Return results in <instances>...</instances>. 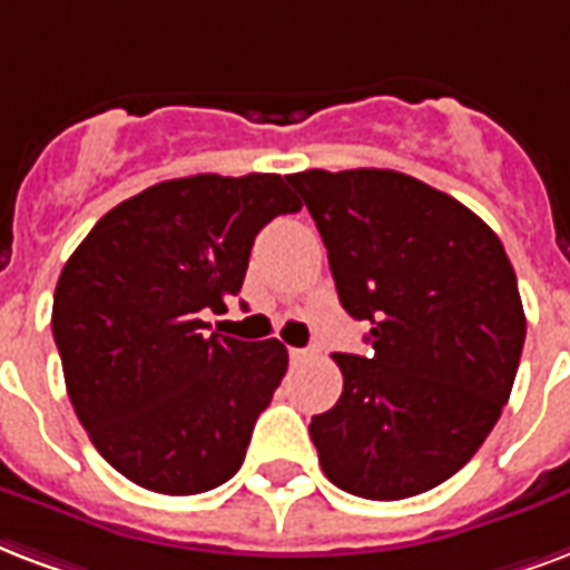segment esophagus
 <instances>
[{"label": "esophagus", "instance_id": "obj_1", "mask_svg": "<svg viewBox=\"0 0 570 570\" xmlns=\"http://www.w3.org/2000/svg\"><path fill=\"white\" fill-rule=\"evenodd\" d=\"M314 350H289V358H293V364H302V362H307V358H314Z\"/></svg>", "mask_w": 570, "mask_h": 570}]
</instances>
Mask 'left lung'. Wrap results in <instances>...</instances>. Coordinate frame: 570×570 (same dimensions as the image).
<instances>
[{
	"mask_svg": "<svg viewBox=\"0 0 570 570\" xmlns=\"http://www.w3.org/2000/svg\"><path fill=\"white\" fill-rule=\"evenodd\" d=\"M328 250L367 355L334 353L343 394L311 419L332 484L362 499L419 497L472 460L502 415L527 341L505 247L449 194L394 169L286 176Z\"/></svg>",
	"mask_w": 570,
	"mask_h": 570,
	"instance_id": "left-lung-1",
	"label": "left lung"
}]
</instances>
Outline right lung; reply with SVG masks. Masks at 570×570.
<instances>
[{
    "instance_id": "obj_1",
    "label": "right lung",
    "mask_w": 570,
    "mask_h": 570,
    "mask_svg": "<svg viewBox=\"0 0 570 570\" xmlns=\"http://www.w3.org/2000/svg\"><path fill=\"white\" fill-rule=\"evenodd\" d=\"M298 208L275 173L169 179L110 208L65 263L53 337L68 397L128 481L194 497L245 463L289 355L275 337L206 334L203 311H227L256 233Z\"/></svg>"
}]
</instances>
